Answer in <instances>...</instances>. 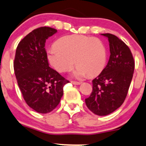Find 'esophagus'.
<instances>
[{
    "instance_id": "esophagus-1",
    "label": "esophagus",
    "mask_w": 146,
    "mask_h": 146,
    "mask_svg": "<svg viewBox=\"0 0 146 146\" xmlns=\"http://www.w3.org/2000/svg\"><path fill=\"white\" fill-rule=\"evenodd\" d=\"M71 82L73 84H74V85H79V84H81V82H76V81H72Z\"/></svg>"
}]
</instances>
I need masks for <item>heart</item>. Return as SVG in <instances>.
Returning a JSON list of instances; mask_svg holds the SVG:
<instances>
[{
	"instance_id": "1",
	"label": "heart",
	"mask_w": 146,
	"mask_h": 146,
	"mask_svg": "<svg viewBox=\"0 0 146 146\" xmlns=\"http://www.w3.org/2000/svg\"><path fill=\"white\" fill-rule=\"evenodd\" d=\"M47 60L60 72L70 71L76 62L79 65L74 76L82 78L102 72L106 64L107 52L104 43L99 39L72 35L60 38L56 45L49 49Z\"/></svg>"
}]
</instances>
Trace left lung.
<instances>
[{"mask_svg":"<svg viewBox=\"0 0 146 146\" xmlns=\"http://www.w3.org/2000/svg\"><path fill=\"white\" fill-rule=\"evenodd\" d=\"M108 38L110 57L100 74L92 81V92L85 99L88 109L98 116H106L124 102L135 67L129 47L114 35L102 34Z\"/></svg>","mask_w":146,"mask_h":146,"instance_id":"1","label":"left lung"}]
</instances>
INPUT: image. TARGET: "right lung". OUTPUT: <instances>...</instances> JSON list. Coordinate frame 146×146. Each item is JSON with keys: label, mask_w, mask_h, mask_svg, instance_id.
<instances>
[{"label": "right lung", "mask_w": 146, "mask_h": 146, "mask_svg": "<svg viewBox=\"0 0 146 146\" xmlns=\"http://www.w3.org/2000/svg\"><path fill=\"white\" fill-rule=\"evenodd\" d=\"M57 30L41 27L19 42L13 62L18 84L26 104L35 111L47 113L59 104L69 81L49 67L45 42Z\"/></svg>", "instance_id": "right-lung-1"}]
</instances>
